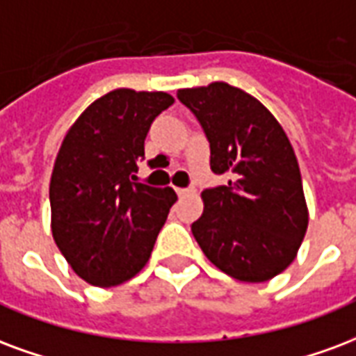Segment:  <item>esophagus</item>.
<instances>
[{
  "label": "esophagus",
  "instance_id": "1",
  "mask_svg": "<svg viewBox=\"0 0 356 356\" xmlns=\"http://www.w3.org/2000/svg\"><path fill=\"white\" fill-rule=\"evenodd\" d=\"M175 192H177V196H186V194L192 191L191 188H175Z\"/></svg>",
  "mask_w": 356,
  "mask_h": 356
}]
</instances>
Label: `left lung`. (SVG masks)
I'll use <instances>...</instances> for the list:
<instances>
[{"instance_id": "8db88e82", "label": "left lung", "mask_w": 356, "mask_h": 356, "mask_svg": "<svg viewBox=\"0 0 356 356\" xmlns=\"http://www.w3.org/2000/svg\"><path fill=\"white\" fill-rule=\"evenodd\" d=\"M211 149V171L228 185L205 188L192 222L202 251L230 277L262 283L296 259L307 205L292 145L257 97L226 83L177 92Z\"/></svg>"}]
</instances>
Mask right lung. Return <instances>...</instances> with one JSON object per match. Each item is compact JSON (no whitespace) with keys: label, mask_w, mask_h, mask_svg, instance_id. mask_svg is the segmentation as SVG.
Listing matches in <instances>:
<instances>
[{"label":"right lung","mask_w":356,"mask_h":356,"mask_svg":"<svg viewBox=\"0 0 356 356\" xmlns=\"http://www.w3.org/2000/svg\"><path fill=\"white\" fill-rule=\"evenodd\" d=\"M165 92L118 88L88 105L65 134L52 170V236L73 272L115 286L147 264L177 194L138 183L152 120Z\"/></svg>","instance_id":"obj_1"}]
</instances>
